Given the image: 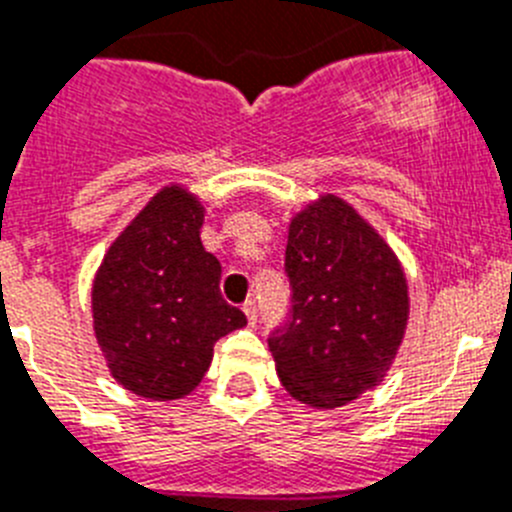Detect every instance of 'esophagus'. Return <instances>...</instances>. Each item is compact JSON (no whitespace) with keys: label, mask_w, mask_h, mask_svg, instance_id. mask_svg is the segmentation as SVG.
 Instances as JSON below:
<instances>
[{"label":"esophagus","mask_w":512,"mask_h":512,"mask_svg":"<svg viewBox=\"0 0 512 512\" xmlns=\"http://www.w3.org/2000/svg\"><path fill=\"white\" fill-rule=\"evenodd\" d=\"M242 311H245L247 321H250L252 326L257 324V303L255 301H245V306H242Z\"/></svg>","instance_id":"esophagus-1"}]
</instances>
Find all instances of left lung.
I'll list each match as a JSON object with an SVG mask.
<instances>
[{"instance_id":"8db88e82","label":"left lung","mask_w":512,"mask_h":512,"mask_svg":"<svg viewBox=\"0 0 512 512\" xmlns=\"http://www.w3.org/2000/svg\"><path fill=\"white\" fill-rule=\"evenodd\" d=\"M290 313L267 336L290 395L336 408L380 385L408 324V283L390 245L334 193L290 219Z\"/></svg>"}]
</instances>
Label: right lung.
Instances as JSON below:
<instances>
[{
  "label": "right lung",
  "mask_w": 512,
  "mask_h": 512,
  "mask_svg": "<svg viewBox=\"0 0 512 512\" xmlns=\"http://www.w3.org/2000/svg\"><path fill=\"white\" fill-rule=\"evenodd\" d=\"M204 206L165 186L107 250L91 288L94 334L124 390L176 400L206 375L214 344L247 324L222 298V265L201 245Z\"/></svg>",
  "instance_id": "1"
}]
</instances>
